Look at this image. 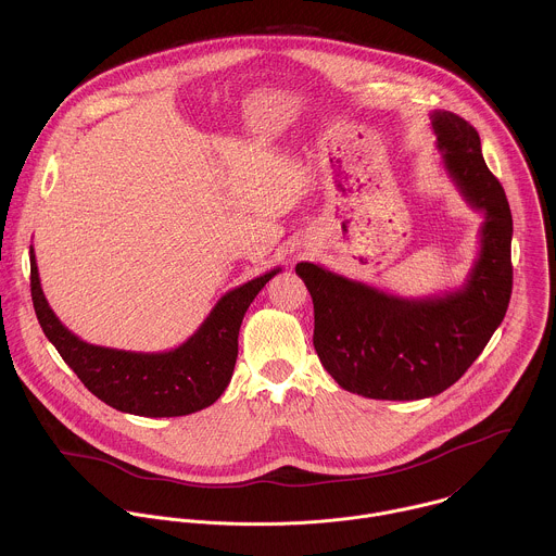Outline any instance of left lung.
<instances>
[{
	"mask_svg": "<svg viewBox=\"0 0 556 556\" xmlns=\"http://www.w3.org/2000/svg\"><path fill=\"white\" fill-rule=\"evenodd\" d=\"M443 166L463 199L483 214L479 256L456 291L406 300L338 276L317 263L295 271L315 304V349L333 381L375 400H421L452 388L479 357L511 298V212L485 166L476 128L432 111Z\"/></svg>",
	"mask_w": 556,
	"mask_h": 556,
	"instance_id": "left-lung-1",
	"label": "left lung"
}]
</instances>
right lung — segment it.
Returning <instances> with one entry per match:
<instances>
[{
	"instance_id": "right-lung-1",
	"label": "right lung",
	"mask_w": 556,
	"mask_h": 556,
	"mask_svg": "<svg viewBox=\"0 0 556 556\" xmlns=\"http://www.w3.org/2000/svg\"><path fill=\"white\" fill-rule=\"evenodd\" d=\"M31 300L38 323L75 370L83 386L109 406L141 417H179L214 404L227 390L238 359L239 327L258 291L278 274L276 267L225 293L199 329L179 346L137 353L80 340L51 311L29 245Z\"/></svg>"
}]
</instances>
